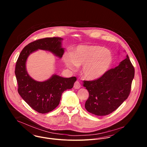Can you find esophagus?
<instances>
[{
    "mask_svg": "<svg viewBox=\"0 0 147 147\" xmlns=\"http://www.w3.org/2000/svg\"><path fill=\"white\" fill-rule=\"evenodd\" d=\"M74 87L75 89H79L81 87V84L79 81H76L74 84Z\"/></svg>",
    "mask_w": 147,
    "mask_h": 147,
    "instance_id": "34e87169",
    "label": "esophagus"
}]
</instances>
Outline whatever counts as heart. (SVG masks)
Returning a JSON list of instances; mask_svg holds the SVG:
<instances>
[{
  "mask_svg": "<svg viewBox=\"0 0 147 147\" xmlns=\"http://www.w3.org/2000/svg\"><path fill=\"white\" fill-rule=\"evenodd\" d=\"M63 61L72 70L83 65L82 72L84 78L93 80L101 77L110 67L112 60L110 51L97 45H80L72 53H65Z\"/></svg>",
  "mask_w": 147,
  "mask_h": 147,
  "instance_id": "1",
  "label": "heart"
}]
</instances>
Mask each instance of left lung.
I'll use <instances>...</instances> for the list:
<instances>
[{"instance_id": "obj_1", "label": "left lung", "mask_w": 147, "mask_h": 147, "mask_svg": "<svg viewBox=\"0 0 147 147\" xmlns=\"http://www.w3.org/2000/svg\"><path fill=\"white\" fill-rule=\"evenodd\" d=\"M135 69L128 55L119 65L106 71L100 78L83 82L89 92L86 110L96 115H108L117 109L128 98Z\"/></svg>"}]
</instances>
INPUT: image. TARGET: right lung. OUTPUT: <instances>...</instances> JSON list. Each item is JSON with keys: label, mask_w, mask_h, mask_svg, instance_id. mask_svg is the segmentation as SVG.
<instances>
[{"label": "right lung", "mask_w": 147, "mask_h": 147, "mask_svg": "<svg viewBox=\"0 0 147 147\" xmlns=\"http://www.w3.org/2000/svg\"><path fill=\"white\" fill-rule=\"evenodd\" d=\"M62 40L60 37L45 38L29 43L21 51L16 64L15 72L19 94L33 109L41 114L49 113L58 106L63 92L72 88L76 78H64L53 75L45 82L36 81L27 72L26 60L38 49L50 51L61 58L64 52Z\"/></svg>", "instance_id": "obj_1"}]
</instances>
